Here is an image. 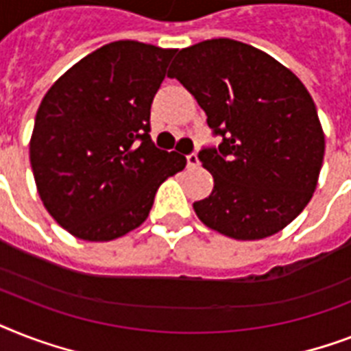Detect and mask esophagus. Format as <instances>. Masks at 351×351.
<instances>
[{
	"instance_id": "esophagus-1",
	"label": "esophagus",
	"mask_w": 351,
	"mask_h": 351,
	"mask_svg": "<svg viewBox=\"0 0 351 351\" xmlns=\"http://www.w3.org/2000/svg\"><path fill=\"white\" fill-rule=\"evenodd\" d=\"M186 158H187V167H197V165H198V156H197V153L187 154Z\"/></svg>"
}]
</instances>
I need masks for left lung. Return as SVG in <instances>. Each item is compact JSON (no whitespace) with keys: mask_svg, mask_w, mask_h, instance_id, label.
Instances as JSON below:
<instances>
[{"mask_svg":"<svg viewBox=\"0 0 351 351\" xmlns=\"http://www.w3.org/2000/svg\"><path fill=\"white\" fill-rule=\"evenodd\" d=\"M171 78L202 107L219 147L198 160L213 175L208 198L193 204L204 224L237 240L271 237L313 197L324 132L302 82L266 52L230 38L178 51Z\"/></svg>","mask_w":351,"mask_h":351,"instance_id":"obj_1","label":"left lung"}]
</instances>
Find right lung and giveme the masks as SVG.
<instances>
[{
	"label": "right lung",
	"mask_w": 351,
	"mask_h": 351,
	"mask_svg": "<svg viewBox=\"0 0 351 351\" xmlns=\"http://www.w3.org/2000/svg\"><path fill=\"white\" fill-rule=\"evenodd\" d=\"M176 49L120 40L100 47L47 90L30 165L51 217L76 239L107 242L147 219L160 184L186 167L149 131L151 104Z\"/></svg>",
	"instance_id": "add662e5"
}]
</instances>
